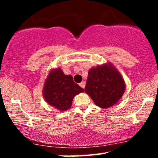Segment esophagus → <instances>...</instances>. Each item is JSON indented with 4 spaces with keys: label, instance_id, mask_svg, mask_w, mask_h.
<instances>
[{
    "label": "esophagus",
    "instance_id": "obj_1",
    "mask_svg": "<svg viewBox=\"0 0 158 158\" xmlns=\"http://www.w3.org/2000/svg\"><path fill=\"white\" fill-rule=\"evenodd\" d=\"M79 86H80L81 88H85V81H81L80 84H79Z\"/></svg>",
    "mask_w": 158,
    "mask_h": 158
}]
</instances>
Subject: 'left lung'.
Returning <instances> with one entry per match:
<instances>
[{"label":"left lung","mask_w":158,"mask_h":158,"mask_svg":"<svg viewBox=\"0 0 158 158\" xmlns=\"http://www.w3.org/2000/svg\"><path fill=\"white\" fill-rule=\"evenodd\" d=\"M126 84L119 72L111 63L99 65L88 71L85 91L102 108L114 106L122 98Z\"/></svg>","instance_id":"1"}]
</instances>
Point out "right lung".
<instances>
[{"label": "right lung", "mask_w": 158, "mask_h": 158, "mask_svg": "<svg viewBox=\"0 0 158 158\" xmlns=\"http://www.w3.org/2000/svg\"><path fill=\"white\" fill-rule=\"evenodd\" d=\"M81 92L84 89L74 82L71 75H64L60 68L50 70L43 88L45 101L61 111L69 109L73 97Z\"/></svg>", "instance_id": "1"}]
</instances>
